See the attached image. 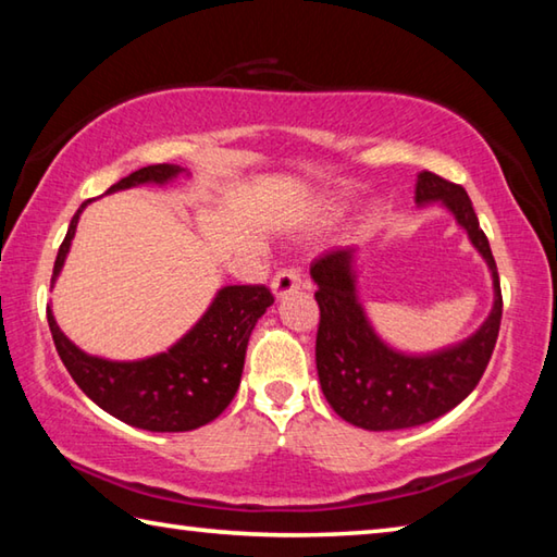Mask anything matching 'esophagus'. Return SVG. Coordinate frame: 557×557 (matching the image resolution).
Masks as SVG:
<instances>
[{
    "mask_svg": "<svg viewBox=\"0 0 557 557\" xmlns=\"http://www.w3.org/2000/svg\"><path fill=\"white\" fill-rule=\"evenodd\" d=\"M270 287H272V295L282 299V297L292 295V292L307 287V280L301 277V272L297 268H285V270H280L275 277H272Z\"/></svg>",
    "mask_w": 557,
    "mask_h": 557,
    "instance_id": "34e87169",
    "label": "esophagus"
}]
</instances>
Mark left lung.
Here are the masks:
<instances>
[{
    "label": "left lung",
    "mask_w": 557,
    "mask_h": 557,
    "mask_svg": "<svg viewBox=\"0 0 557 557\" xmlns=\"http://www.w3.org/2000/svg\"><path fill=\"white\" fill-rule=\"evenodd\" d=\"M440 201L467 231L494 280V307L474 334L432 354H405L383 342L356 292V248L332 250L312 262L319 329L317 373L324 398L356 428L405 430L440 418L476 388L502 326V285L496 262L469 196L432 172H420L414 203Z\"/></svg>",
    "instance_id": "1"
}]
</instances>
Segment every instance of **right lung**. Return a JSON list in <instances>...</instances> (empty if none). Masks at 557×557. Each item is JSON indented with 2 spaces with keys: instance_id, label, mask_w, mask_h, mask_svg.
I'll use <instances>...</instances> for the list:
<instances>
[{
  "instance_id": "obj_1",
  "label": "right lung",
  "mask_w": 557,
  "mask_h": 557,
  "mask_svg": "<svg viewBox=\"0 0 557 557\" xmlns=\"http://www.w3.org/2000/svg\"><path fill=\"white\" fill-rule=\"evenodd\" d=\"M186 169L176 164L143 166L112 184L106 194L122 188L174 182ZM88 201L73 215L53 265V282L71 250L75 225ZM275 301L265 285H228L215 292L211 307L166 351L139 361H108L81 351L46 309L51 336L71 379L88 398L132 428L149 432H188L228 408L240 385L245 348L258 319Z\"/></svg>"
}]
</instances>
